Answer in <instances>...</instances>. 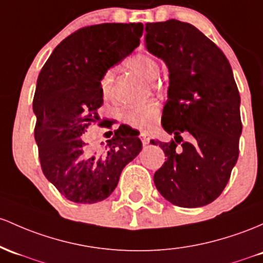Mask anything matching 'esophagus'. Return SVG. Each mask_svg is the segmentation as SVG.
Masks as SVG:
<instances>
[{
  "label": "esophagus",
  "mask_w": 263,
  "mask_h": 263,
  "mask_svg": "<svg viewBox=\"0 0 263 263\" xmlns=\"http://www.w3.org/2000/svg\"><path fill=\"white\" fill-rule=\"evenodd\" d=\"M140 138H141V142H142V145H148L149 140H151V138L147 136L146 134H141Z\"/></svg>",
  "instance_id": "34e87169"
}]
</instances>
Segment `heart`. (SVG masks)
<instances>
[{
  "label": "heart",
  "mask_w": 263,
  "mask_h": 263,
  "mask_svg": "<svg viewBox=\"0 0 263 263\" xmlns=\"http://www.w3.org/2000/svg\"><path fill=\"white\" fill-rule=\"evenodd\" d=\"M126 66L136 73L145 77L146 80H154L158 73V65L152 56L147 53H135L126 60ZM114 81L115 70L108 68L101 74L99 85L102 96L106 100H109L114 95ZM160 108L156 101H148L137 106H129L123 108L120 114V120L126 126L136 129L152 128L158 118Z\"/></svg>",
  "instance_id": "b5f03b06"
}]
</instances>
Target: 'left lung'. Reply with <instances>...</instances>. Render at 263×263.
<instances>
[{
  "instance_id": "obj_1",
  "label": "left lung",
  "mask_w": 263,
  "mask_h": 263,
  "mask_svg": "<svg viewBox=\"0 0 263 263\" xmlns=\"http://www.w3.org/2000/svg\"><path fill=\"white\" fill-rule=\"evenodd\" d=\"M146 32L147 50L168 67L162 126L175 136L152 141L167 157L155 184L176 206H204L223 191L238 158L241 99L232 68L223 52L187 22L147 24Z\"/></svg>"
}]
</instances>
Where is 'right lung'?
Listing matches in <instances>:
<instances>
[{"label": "right lung", "mask_w": 263, "mask_h": 263, "mask_svg": "<svg viewBox=\"0 0 263 263\" xmlns=\"http://www.w3.org/2000/svg\"><path fill=\"white\" fill-rule=\"evenodd\" d=\"M142 32V24L82 27L54 48L40 72L33 97L40 162L46 178L72 202L107 198L142 148L134 129H115L103 151L92 149L83 136L89 126L106 123L99 116L101 74L140 45Z\"/></svg>", "instance_id": "right-lung-1"}]
</instances>
